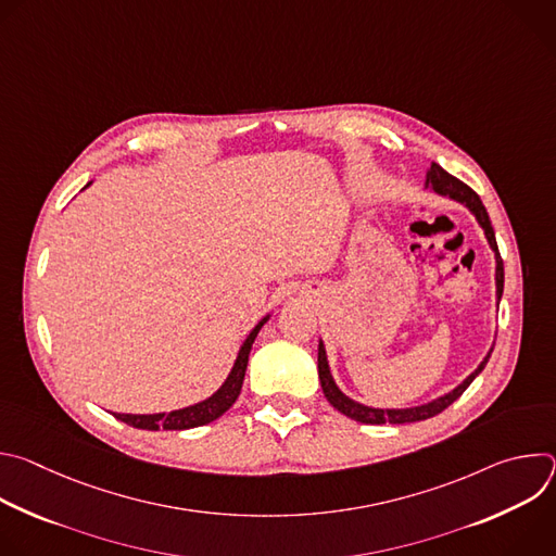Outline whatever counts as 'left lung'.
Masks as SVG:
<instances>
[{"label": "left lung", "instance_id": "8db88e82", "mask_svg": "<svg viewBox=\"0 0 556 556\" xmlns=\"http://www.w3.org/2000/svg\"><path fill=\"white\" fill-rule=\"evenodd\" d=\"M427 187H431L438 195H444V198H451L459 204H464L472 215L475 219L480 222V226L484 228V235L486 240L491 244V249L495 251V283H497V301L502 299V292H504V262L500 257V249H497V240H495V230H493V224H491V217L480 200V195L475 193L470 187H466L464 182H459L457 178H453L451 174H446L440 165L431 163V169L427 172ZM493 354V348L491 352L486 354V358L480 363V367L475 369L462 384H457L453 391L440 395V399L427 403V405H418V407H407V409H374V407H365L352 399H348V395L337 387L332 374H330V365H328V354H326V345L324 341H319V380H321V389L326 393L328 403L339 409L343 416L356 420V422H363V425H407V422H420V420H427V418H433L438 414H442L448 405H453L459 395L466 391V387L475 380V376H478L489 358Z\"/></svg>", "mask_w": 556, "mask_h": 556}]
</instances>
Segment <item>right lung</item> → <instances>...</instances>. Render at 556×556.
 Masks as SVG:
<instances>
[{
    "label": "right lung",
    "mask_w": 556,
    "mask_h": 556,
    "mask_svg": "<svg viewBox=\"0 0 556 556\" xmlns=\"http://www.w3.org/2000/svg\"><path fill=\"white\" fill-rule=\"evenodd\" d=\"M268 316L270 314H266L264 319L251 330V334L247 337L244 345L240 348V354H237V358H235V365H232L228 378L211 395V399H206L202 403H195L191 407H185V409L169 412V414H114V418L125 422V425H129V427L147 429V431H157V429L185 431V429L202 427V425H208V422L217 420L224 412H228L232 407V403L237 401V395H240V391H242V382H244L251 348H253L255 337L260 334L262 326L268 321Z\"/></svg>",
    "instance_id": "add662e5"
}]
</instances>
